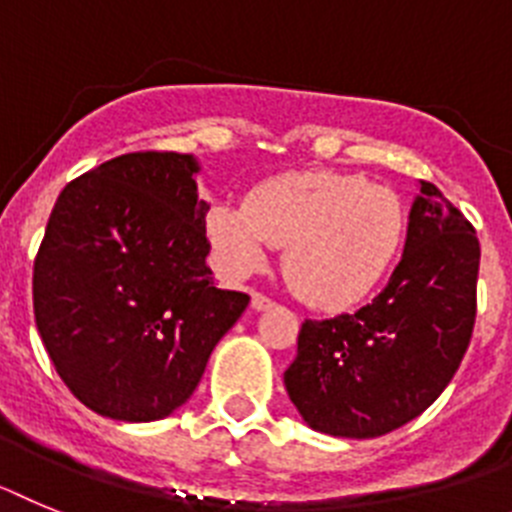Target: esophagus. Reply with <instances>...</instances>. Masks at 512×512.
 <instances>
[{
	"label": "esophagus",
	"instance_id": "1",
	"mask_svg": "<svg viewBox=\"0 0 512 512\" xmlns=\"http://www.w3.org/2000/svg\"><path fill=\"white\" fill-rule=\"evenodd\" d=\"M250 306L255 311H268V309H273V301H270L268 296H262V293H252Z\"/></svg>",
	"mask_w": 512,
	"mask_h": 512
}]
</instances>
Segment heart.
Instances as JSON below:
<instances>
[{"mask_svg": "<svg viewBox=\"0 0 512 512\" xmlns=\"http://www.w3.org/2000/svg\"><path fill=\"white\" fill-rule=\"evenodd\" d=\"M404 203L361 175L304 172L252 190L247 206L213 203L206 237L229 275L255 273L286 247L288 286L306 304L340 311L361 304L389 273L404 237Z\"/></svg>", "mask_w": 512, "mask_h": 512, "instance_id": "b5f03b06", "label": "heart"}]
</instances>
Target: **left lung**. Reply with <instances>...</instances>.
Returning <instances> with one entry per match:
<instances>
[{
  "mask_svg": "<svg viewBox=\"0 0 512 512\" xmlns=\"http://www.w3.org/2000/svg\"><path fill=\"white\" fill-rule=\"evenodd\" d=\"M399 265L355 314L306 319L283 373L301 420L335 438H376L441 397L477 317L479 239L430 182H417Z\"/></svg>",
  "mask_w": 512,
  "mask_h": 512,
  "instance_id": "obj_1",
  "label": "left lung"
}]
</instances>
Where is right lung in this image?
<instances>
[{
  "label": "right lung",
  "mask_w": 512,
  "mask_h": 512,
  "mask_svg": "<svg viewBox=\"0 0 512 512\" xmlns=\"http://www.w3.org/2000/svg\"><path fill=\"white\" fill-rule=\"evenodd\" d=\"M193 154L136 151L61 190L33 268L35 324L84 407L170 417L250 296L213 286Z\"/></svg>",
  "instance_id": "1"
}]
</instances>
